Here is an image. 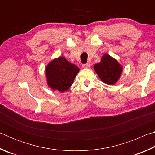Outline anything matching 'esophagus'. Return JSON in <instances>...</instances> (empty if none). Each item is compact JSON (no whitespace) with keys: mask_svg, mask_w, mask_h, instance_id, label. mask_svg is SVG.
<instances>
[{"mask_svg":"<svg viewBox=\"0 0 155 155\" xmlns=\"http://www.w3.org/2000/svg\"><path fill=\"white\" fill-rule=\"evenodd\" d=\"M83 67L84 68H89L90 67V63H86V64L83 65Z\"/></svg>","mask_w":155,"mask_h":155,"instance_id":"34e87169","label":"esophagus"}]
</instances>
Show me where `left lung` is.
I'll list each match as a JSON object with an SVG mask.
<instances>
[{"label":"left lung","instance_id":"8db88e82","mask_svg":"<svg viewBox=\"0 0 155 155\" xmlns=\"http://www.w3.org/2000/svg\"><path fill=\"white\" fill-rule=\"evenodd\" d=\"M94 68L101 80L107 85H114L122 72V65L107 54H104L101 62L94 65Z\"/></svg>","mask_w":155,"mask_h":155}]
</instances>
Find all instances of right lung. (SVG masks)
<instances>
[{"label":"right lung","instance_id":"obj_1","mask_svg":"<svg viewBox=\"0 0 155 155\" xmlns=\"http://www.w3.org/2000/svg\"><path fill=\"white\" fill-rule=\"evenodd\" d=\"M79 70L64 57L54 59L46 68L47 84L52 90L64 92L71 87Z\"/></svg>","mask_w":155,"mask_h":155}]
</instances>
